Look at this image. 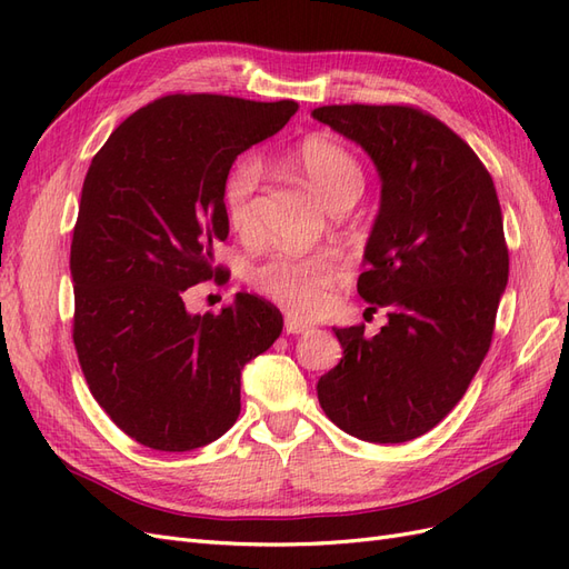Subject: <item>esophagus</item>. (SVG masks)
I'll return each mask as SVG.
<instances>
[{"label": "esophagus", "instance_id": "esophagus-1", "mask_svg": "<svg viewBox=\"0 0 569 569\" xmlns=\"http://www.w3.org/2000/svg\"><path fill=\"white\" fill-rule=\"evenodd\" d=\"M311 322H306V320H301V318H295V316H287L284 318V332L287 335H301V332H308L311 330Z\"/></svg>", "mask_w": 569, "mask_h": 569}]
</instances>
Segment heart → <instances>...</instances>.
Segmentation results:
<instances>
[{"mask_svg":"<svg viewBox=\"0 0 569 569\" xmlns=\"http://www.w3.org/2000/svg\"><path fill=\"white\" fill-rule=\"evenodd\" d=\"M289 168L313 189L320 201L335 203L363 192V170L349 149L327 134H308L287 159ZM261 180V163L247 157L237 161L226 180V211L230 228L239 234L253 232L251 199ZM343 274L337 251L318 253H272L249 272V282L258 295L280 303L299 316H318L330 303V287Z\"/></svg>","mask_w":569,"mask_h":569,"instance_id":"b5f03b06","label":"heart"}]
</instances>
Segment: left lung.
I'll use <instances>...</instances> for the list:
<instances>
[{"label": "left lung", "mask_w": 569, "mask_h": 569, "mask_svg": "<svg viewBox=\"0 0 569 569\" xmlns=\"http://www.w3.org/2000/svg\"><path fill=\"white\" fill-rule=\"evenodd\" d=\"M311 116L380 176L358 295L387 308L375 337L332 327L343 358L318 380V401L356 439L403 443L449 416L489 351L508 284L501 203L477 153L432 116L366 104Z\"/></svg>", "instance_id": "obj_1"}]
</instances>
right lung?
<instances>
[{"mask_svg": "<svg viewBox=\"0 0 569 569\" xmlns=\"http://www.w3.org/2000/svg\"><path fill=\"white\" fill-rule=\"evenodd\" d=\"M297 101L170 94L120 123L84 176L71 244L73 341L97 403L153 451H194L234 425L242 370L282 335L253 295L189 313L218 278L226 180L239 153L280 132Z\"/></svg>", "mask_w": 569, "mask_h": 569, "instance_id": "add662e5", "label": "right lung"}]
</instances>
